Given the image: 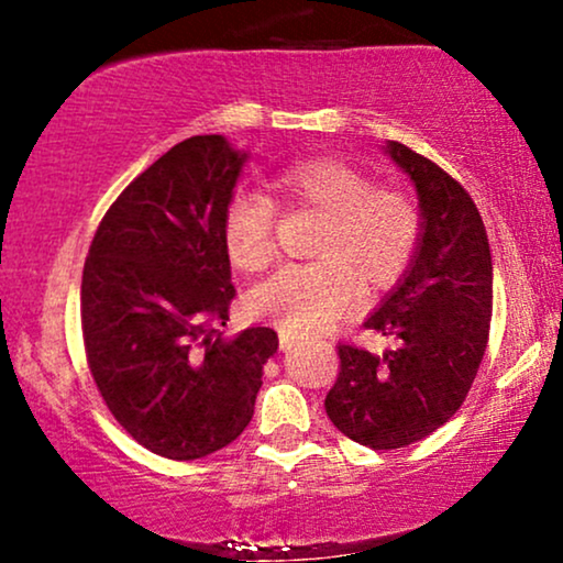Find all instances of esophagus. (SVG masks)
I'll return each mask as SVG.
<instances>
[{
    "label": "esophagus",
    "instance_id": "obj_1",
    "mask_svg": "<svg viewBox=\"0 0 563 563\" xmlns=\"http://www.w3.org/2000/svg\"><path fill=\"white\" fill-rule=\"evenodd\" d=\"M296 344H299V339H296V335L280 333V349H283V352H288V349H294Z\"/></svg>",
    "mask_w": 563,
    "mask_h": 563
}]
</instances>
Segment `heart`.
<instances>
[{"label":"heart","instance_id":"b5f03b06","mask_svg":"<svg viewBox=\"0 0 563 563\" xmlns=\"http://www.w3.org/2000/svg\"><path fill=\"white\" fill-rule=\"evenodd\" d=\"M286 209L320 217L314 262L275 273L251 290L249 307L286 333H312L339 320L365 294L391 288L416 260L421 211L397 187L373 185L341 158H307L273 177ZM275 203L260 190H238L224 209L222 241L232 267L264 273L275 260Z\"/></svg>","mask_w":563,"mask_h":563}]
</instances>
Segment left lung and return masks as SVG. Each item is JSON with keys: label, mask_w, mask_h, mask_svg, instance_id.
Returning a JSON list of instances; mask_svg holds the SVG:
<instances>
[{"label": "left lung", "mask_w": 563, "mask_h": 563, "mask_svg": "<svg viewBox=\"0 0 563 563\" xmlns=\"http://www.w3.org/2000/svg\"><path fill=\"white\" fill-rule=\"evenodd\" d=\"M384 151L416 185L421 245L365 322L394 346L373 354L339 344L325 412L354 442L397 450L448 423L474 384L493 318V256L461 183L402 142L389 140Z\"/></svg>", "instance_id": "left-lung-1"}]
</instances>
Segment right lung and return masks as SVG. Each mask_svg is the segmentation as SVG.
Returning a JSON list of instances; mask_svg holds the SVG:
<instances>
[{
	"mask_svg": "<svg viewBox=\"0 0 563 563\" xmlns=\"http://www.w3.org/2000/svg\"><path fill=\"white\" fill-rule=\"evenodd\" d=\"M245 158L222 134L174 145L113 200L84 262L97 389L129 437L169 461L243 434L277 352L273 328L217 331L235 299L222 222Z\"/></svg>",
	"mask_w": 563,
	"mask_h": 563,
	"instance_id": "obj_1",
	"label": "right lung"
}]
</instances>
